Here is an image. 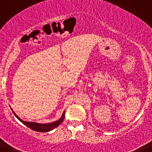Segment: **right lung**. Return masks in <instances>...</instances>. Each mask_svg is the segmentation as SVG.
Masks as SVG:
<instances>
[{
    "label": "right lung",
    "instance_id": "right-lung-1",
    "mask_svg": "<svg viewBox=\"0 0 152 152\" xmlns=\"http://www.w3.org/2000/svg\"><path fill=\"white\" fill-rule=\"evenodd\" d=\"M13 114H14V116L17 118V119L20 120L22 123H23L25 126H26L27 127H29V129H31L34 130V131L36 132H49L51 130L54 129H56L57 126H59L61 123L63 122L64 119V112L62 113V116L56 122H53V123H33V122H26L23 121L19 117L17 116V114L13 112Z\"/></svg>",
    "mask_w": 152,
    "mask_h": 152
}]
</instances>
